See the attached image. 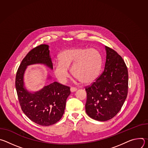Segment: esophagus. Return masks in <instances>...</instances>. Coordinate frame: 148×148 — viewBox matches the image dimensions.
<instances>
[{
	"mask_svg": "<svg viewBox=\"0 0 148 148\" xmlns=\"http://www.w3.org/2000/svg\"><path fill=\"white\" fill-rule=\"evenodd\" d=\"M77 90V88H75V87H71V88H70V91H71V92H75V91H76Z\"/></svg>",
	"mask_w": 148,
	"mask_h": 148,
	"instance_id": "1",
	"label": "esophagus"
}]
</instances>
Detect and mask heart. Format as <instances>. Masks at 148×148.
<instances>
[{"label": "heart", "mask_w": 148, "mask_h": 148, "mask_svg": "<svg viewBox=\"0 0 148 148\" xmlns=\"http://www.w3.org/2000/svg\"><path fill=\"white\" fill-rule=\"evenodd\" d=\"M58 58L59 61L54 63L53 71L61 82L67 81L68 69L71 67L72 75L80 82L91 83L98 77L103 63L101 53L93 48L66 49L60 54Z\"/></svg>", "instance_id": "heart-1"}]
</instances>
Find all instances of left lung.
Listing matches in <instances>:
<instances>
[{"label":"left lung","instance_id":"obj_1","mask_svg":"<svg viewBox=\"0 0 148 148\" xmlns=\"http://www.w3.org/2000/svg\"><path fill=\"white\" fill-rule=\"evenodd\" d=\"M106 62L101 75L87 87L86 111L91 118L106 121L120 111L127 97L128 69L122 58L113 49L105 46Z\"/></svg>","mask_w":148,"mask_h":148}]
</instances>
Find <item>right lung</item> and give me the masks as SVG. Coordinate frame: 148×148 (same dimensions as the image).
<instances>
[{"label":"right lung","instance_id":"add662e5","mask_svg":"<svg viewBox=\"0 0 148 148\" xmlns=\"http://www.w3.org/2000/svg\"><path fill=\"white\" fill-rule=\"evenodd\" d=\"M49 48L47 45H41L30 51L19 66L15 81L23 112L31 121L41 126L53 125L62 118L67 98L71 93L69 87L57 82L50 83L36 92H30L25 87L24 75L27 66L41 64L53 70ZM50 78L48 75L47 79Z\"/></svg>","mask_w":148,"mask_h":148}]
</instances>
